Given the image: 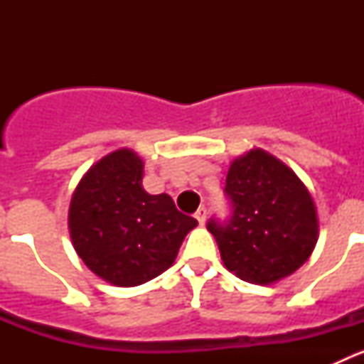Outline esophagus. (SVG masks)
Returning <instances> with one entry per match:
<instances>
[{"label": "esophagus", "mask_w": 364, "mask_h": 364, "mask_svg": "<svg viewBox=\"0 0 364 364\" xmlns=\"http://www.w3.org/2000/svg\"><path fill=\"white\" fill-rule=\"evenodd\" d=\"M195 217H197V220H198V224H204L205 222V217H208V210H205L204 205H200V208H198L197 210V213H195Z\"/></svg>", "instance_id": "obj_1"}]
</instances>
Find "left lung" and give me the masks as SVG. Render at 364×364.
Segmentation results:
<instances>
[{"label":"left lung","instance_id":"8db88e82","mask_svg":"<svg viewBox=\"0 0 364 364\" xmlns=\"http://www.w3.org/2000/svg\"><path fill=\"white\" fill-rule=\"evenodd\" d=\"M228 224L208 222L222 262L252 284H273L297 272L319 239V218L302 180L264 149H250L230 164Z\"/></svg>","mask_w":364,"mask_h":364}]
</instances>
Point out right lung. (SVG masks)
<instances>
[{
  "label": "right lung",
  "instance_id": "obj_1",
  "mask_svg": "<svg viewBox=\"0 0 364 364\" xmlns=\"http://www.w3.org/2000/svg\"><path fill=\"white\" fill-rule=\"evenodd\" d=\"M144 160L122 147L92 164L73 191L69 235L83 264L120 288L144 284L171 268L186 235L197 228L169 195L142 186Z\"/></svg>",
  "mask_w": 364,
  "mask_h": 364
}]
</instances>
